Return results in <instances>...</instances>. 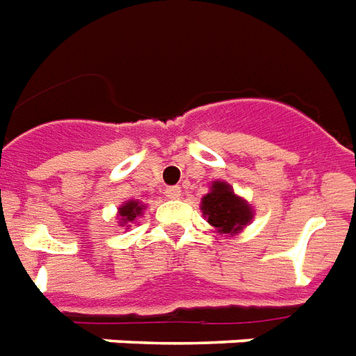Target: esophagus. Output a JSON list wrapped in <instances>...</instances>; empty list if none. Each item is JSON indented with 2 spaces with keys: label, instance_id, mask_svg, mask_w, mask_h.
Wrapping results in <instances>:
<instances>
[{
  "label": "esophagus",
  "instance_id": "obj_1",
  "mask_svg": "<svg viewBox=\"0 0 356 356\" xmlns=\"http://www.w3.org/2000/svg\"><path fill=\"white\" fill-rule=\"evenodd\" d=\"M165 196L171 200H179L181 198V186H168L165 188Z\"/></svg>",
  "mask_w": 356,
  "mask_h": 356
}]
</instances>
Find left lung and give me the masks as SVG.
Masks as SVG:
<instances>
[{
	"label": "left lung",
	"instance_id": "obj_1",
	"mask_svg": "<svg viewBox=\"0 0 356 356\" xmlns=\"http://www.w3.org/2000/svg\"><path fill=\"white\" fill-rule=\"evenodd\" d=\"M202 211L207 222L222 234H236L252 218L251 205L238 198L230 185L213 183L211 192L202 200Z\"/></svg>",
	"mask_w": 356,
	"mask_h": 356
}]
</instances>
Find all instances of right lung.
Returning a JSON list of instances; mask_svg holds the SVG:
<instances>
[{
	"mask_svg": "<svg viewBox=\"0 0 356 356\" xmlns=\"http://www.w3.org/2000/svg\"><path fill=\"white\" fill-rule=\"evenodd\" d=\"M141 211H143V205L139 204V202H128V204L120 207L118 213H120V220L122 222H131L138 215H141Z\"/></svg>",
	"mask_w": 356,
	"mask_h": 356,
	"instance_id": "obj_1",
	"label": "right lung"
}]
</instances>
